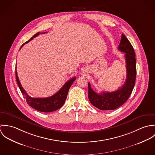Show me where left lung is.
I'll return each instance as SVG.
<instances>
[{"mask_svg": "<svg viewBox=\"0 0 155 155\" xmlns=\"http://www.w3.org/2000/svg\"><path fill=\"white\" fill-rule=\"evenodd\" d=\"M118 49L125 53L127 79L122 87L111 92H103L97 94L88 82L89 100L100 110H112L121 106L128 99L134 87L137 73L135 54L132 45L124 34H122Z\"/></svg>", "mask_w": 155, "mask_h": 155, "instance_id": "left-lung-1", "label": "left lung"}]
</instances>
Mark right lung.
<instances>
[{
    "mask_svg": "<svg viewBox=\"0 0 155 155\" xmlns=\"http://www.w3.org/2000/svg\"><path fill=\"white\" fill-rule=\"evenodd\" d=\"M45 33L46 32L42 33ZM39 34H41V33L39 32L35 34L33 37L31 38L30 39L22 44L20 49L24 46V45L29 42L31 40H32L34 38L38 36ZM15 75L18 85L20 89L23 96L26 100L27 103L33 109L42 112H51L60 109L64 104L69 89L76 79V77H74L70 79L68 81L66 82L63 87L56 94H54L51 97H49L47 98H32L26 93L25 91L22 88L17 76V70H15Z\"/></svg>",
    "mask_w": 155,
    "mask_h": 155,
    "instance_id": "right-lung-1",
    "label": "right lung"
}]
</instances>
